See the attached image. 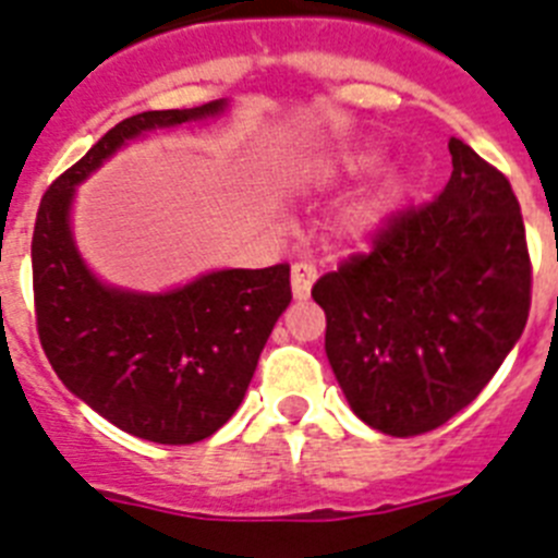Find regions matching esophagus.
Masks as SVG:
<instances>
[{
  "label": "esophagus",
  "mask_w": 558,
  "mask_h": 558,
  "mask_svg": "<svg viewBox=\"0 0 558 558\" xmlns=\"http://www.w3.org/2000/svg\"><path fill=\"white\" fill-rule=\"evenodd\" d=\"M315 276H318V270H315L313 263H307V259L293 263V268H290V284H293L295 299H307L310 288H313L315 282Z\"/></svg>",
  "instance_id": "1"
}]
</instances>
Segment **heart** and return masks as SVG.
Here are the masks:
<instances>
[{"mask_svg": "<svg viewBox=\"0 0 558 558\" xmlns=\"http://www.w3.org/2000/svg\"><path fill=\"white\" fill-rule=\"evenodd\" d=\"M379 167V153L377 150H352L343 153L338 159H327L322 165H315L313 181L315 184H335V181L343 179H363V175H372ZM399 201V179H386L379 186H374L368 195H363L360 201H354L347 211H343V234L349 240H357V243H366L372 236H377L379 231L386 229L388 218L393 215Z\"/></svg>", "mask_w": 558, "mask_h": 558, "instance_id": "heart-1", "label": "heart"}]
</instances>
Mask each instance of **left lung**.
Masks as SVG:
<instances>
[{"mask_svg":"<svg viewBox=\"0 0 558 558\" xmlns=\"http://www.w3.org/2000/svg\"><path fill=\"white\" fill-rule=\"evenodd\" d=\"M436 201L388 218L368 254L313 284L347 402L386 436L436 430L486 388L531 310V256L509 179L450 140Z\"/></svg>","mask_w":558,"mask_h":558,"instance_id":"1","label":"left lung"}]
</instances>
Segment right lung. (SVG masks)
<instances>
[{
  "label": "right lung",
  "instance_id": "add662e5",
  "mask_svg": "<svg viewBox=\"0 0 558 558\" xmlns=\"http://www.w3.org/2000/svg\"><path fill=\"white\" fill-rule=\"evenodd\" d=\"M223 108L211 100L113 125L44 192L33 229L36 324L49 366L92 411L156 445H195L234 416L293 299L290 265L211 270L167 293L111 288L83 263L69 209L75 186L122 145Z\"/></svg>",
  "mask_w": 558,
  "mask_h": 558
}]
</instances>
